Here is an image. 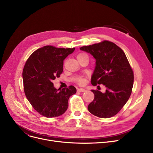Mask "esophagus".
I'll list each match as a JSON object with an SVG mask.
<instances>
[{"mask_svg":"<svg viewBox=\"0 0 153 153\" xmlns=\"http://www.w3.org/2000/svg\"><path fill=\"white\" fill-rule=\"evenodd\" d=\"M77 91L79 92H85V90L84 89H78Z\"/></svg>","mask_w":153,"mask_h":153,"instance_id":"34e87169","label":"esophagus"}]
</instances>
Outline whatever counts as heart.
Wrapping results in <instances>:
<instances>
[{"label":"heart","mask_w":153,"mask_h":153,"mask_svg":"<svg viewBox=\"0 0 153 153\" xmlns=\"http://www.w3.org/2000/svg\"><path fill=\"white\" fill-rule=\"evenodd\" d=\"M85 56V54H83V53H80L77 55V58L79 57H82V56ZM86 82V79L85 78H81L79 79L78 81V84L80 85H84Z\"/></svg>","instance_id":"1"}]
</instances>
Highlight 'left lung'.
Returning a JSON list of instances; mask_svg holds the SVG:
<instances>
[{
    "label": "left lung",
    "mask_w": 153,
    "mask_h": 153,
    "mask_svg": "<svg viewBox=\"0 0 153 153\" xmlns=\"http://www.w3.org/2000/svg\"><path fill=\"white\" fill-rule=\"evenodd\" d=\"M80 50L91 54L96 60L92 84H103L106 87L105 93L91 91L94 99L88 105V110L100 118L115 116L129 99L133 85V71L125 53L107 40L81 47Z\"/></svg>",
    "instance_id": "obj_1"
}]
</instances>
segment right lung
I'll use <instances>...</instances> for the list:
<instances>
[{"label": "right lung", "mask_w": 153, "mask_h": 153, "mask_svg": "<svg viewBox=\"0 0 153 153\" xmlns=\"http://www.w3.org/2000/svg\"><path fill=\"white\" fill-rule=\"evenodd\" d=\"M73 48L45 46L32 53L23 69L24 92L32 107L47 118L59 117L66 111L70 96L76 93L73 85L56 89L53 80L63 71V61Z\"/></svg>", "instance_id": "obj_1"}]
</instances>
